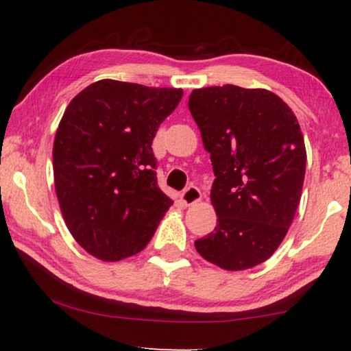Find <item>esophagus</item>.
I'll use <instances>...</instances> for the list:
<instances>
[{
  "instance_id": "34e87169",
  "label": "esophagus",
  "mask_w": 351,
  "mask_h": 351,
  "mask_svg": "<svg viewBox=\"0 0 351 351\" xmlns=\"http://www.w3.org/2000/svg\"><path fill=\"white\" fill-rule=\"evenodd\" d=\"M199 199H201V191L198 186H195V185H190L189 189H185L184 193L180 195V201L185 206H191V204L198 203Z\"/></svg>"
}]
</instances>
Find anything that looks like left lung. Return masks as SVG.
<instances>
[{
    "label": "left lung",
    "mask_w": 351,
    "mask_h": 351,
    "mask_svg": "<svg viewBox=\"0 0 351 351\" xmlns=\"http://www.w3.org/2000/svg\"><path fill=\"white\" fill-rule=\"evenodd\" d=\"M215 180L214 232L196 239L199 256L223 270H247L276 251L300 203L306 152L299 121L267 89L210 86L190 94Z\"/></svg>",
    "instance_id": "obj_1"
}]
</instances>
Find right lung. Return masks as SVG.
Segmentation results:
<instances>
[{"mask_svg": "<svg viewBox=\"0 0 351 351\" xmlns=\"http://www.w3.org/2000/svg\"><path fill=\"white\" fill-rule=\"evenodd\" d=\"M182 94L100 80L66 107L52 150L56 193L90 256L117 262L141 252L172 204L158 186L152 142Z\"/></svg>", "mask_w": 351, "mask_h": 351, "instance_id": "1", "label": "right lung"}]
</instances>
